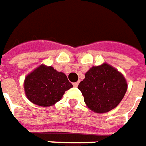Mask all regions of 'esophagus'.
I'll list each match as a JSON object with an SVG mask.
<instances>
[{
    "mask_svg": "<svg viewBox=\"0 0 146 146\" xmlns=\"http://www.w3.org/2000/svg\"><path fill=\"white\" fill-rule=\"evenodd\" d=\"M73 85H74L75 87H77V86L79 85V82H76V83H74V84H73Z\"/></svg>",
    "mask_w": 146,
    "mask_h": 146,
    "instance_id": "34e87169",
    "label": "esophagus"
}]
</instances>
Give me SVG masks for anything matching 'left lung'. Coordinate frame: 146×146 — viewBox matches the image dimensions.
Listing matches in <instances>:
<instances>
[{"mask_svg":"<svg viewBox=\"0 0 146 146\" xmlns=\"http://www.w3.org/2000/svg\"><path fill=\"white\" fill-rule=\"evenodd\" d=\"M84 76L78 89L85 104L94 113H105L115 108L127 90L124 76L108 63L92 66Z\"/></svg>","mask_w":146,"mask_h":146,"instance_id":"8db88e82","label":"left lung"}]
</instances>
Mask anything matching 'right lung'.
<instances>
[{"mask_svg":"<svg viewBox=\"0 0 146 146\" xmlns=\"http://www.w3.org/2000/svg\"><path fill=\"white\" fill-rule=\"evenodd\" d=\"M72 87L63 72L43 64L28 74L24 82L27 98L41 107L54 105L61 100L65 92Z\"/></svg>","mask_w":146,"mask_h":146,"instance_id":"obj_1","label":"right lung"}]
</instances>
